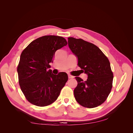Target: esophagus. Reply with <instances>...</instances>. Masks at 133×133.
I'll return each mask as SVG.
<instances>
[{"label":"esophagus","mask_w":133,"mask_h":133,"mask_svg":"<svg viewBox=\"0 0 133 133\" xmlns=\"http://www.w3.org/2000/svg\"><path fill=\"white\" fill-rule=\"evenodd\" d=\"M68 77H69V79H71V78H74V77H73V76H72V75H68Z\"/></svg>","instance_id":"34e87169"}]
</instances>
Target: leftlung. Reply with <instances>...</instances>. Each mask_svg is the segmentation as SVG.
<instances>
[{"label":"left lung","mask_w":133,"mask_h":133,"mask_svg":"<svg viewBox=\"0 0 133 133\" xmlns=\"http://www.w3.org/2000/svg\"><path fill=\"white\" fill-rule=\"evenodd\" d=\"M68 44L78 58V65L88 76L86 81L75 77L77 86L74 90L76 101L81 106L94 108L102 104L112 88L113 74L106 55L95 44L72 37Z\"/></svg>","instance_id":"8db88e82"}]
</instances>
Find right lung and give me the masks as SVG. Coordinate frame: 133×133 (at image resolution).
Listing matches in <instances>:
<instances>
[{"instance_id":"right-lung-1","label":"right lung","mask_w":133,"mask_h":133,"mask_svg":"<svg viewBox=\"0 0 133 133\" xmlns=\"http://www.w3.org/2000/svg\"><path fill=\"white\" fill-rule=\"evenodd\" d=\"M67 44L61 36L46 35L33 41L22 51L17 68L19 83L31 103L43 107L57 99L68 75L64 72L53 74L49 69L56 51Z\"/></svg>"}]
</instances>
